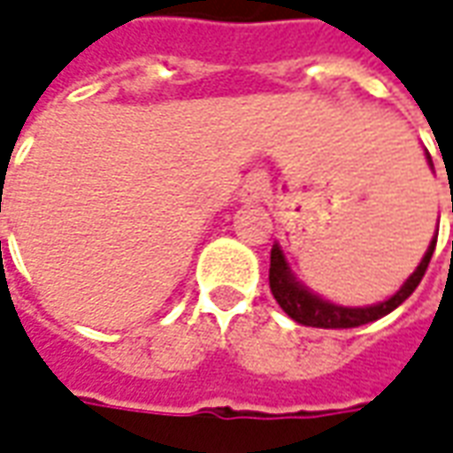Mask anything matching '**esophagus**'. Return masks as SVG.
<instances>
[{
	"mask_svg": "<svg viewBox=\"0 0 453 453\" xmlns=\"http://www.w3.org/2000/svg\"><path fill=\"white\" fill-rule=\"evenodd\" d=\"M270 190V180H267L265 173H250L245 180H242V188H240V198L245 203H257L263 201Z\"/></svg>",
	"mask_w": 453,
	"mask_h": 453,
	"instance_id": "1",
	"label": "esophagus"
}]
</instances>
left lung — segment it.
<instances>
[{
    "mask_svg": "<svg viewBox=\"0 0 453 453\" xmlns=\"http://www.w3.org/2000/svg\"><path fill=\"white\" fill-rule=\"evenodd\" d=\"M429 158V165L434 168L432 156L426 153ZM439 235V233H436ZM436 235L429 242V248L421 257L419 267L411 273L407 278V282L399 288V290L384 300V303L369 304V307H342V304H334L330 300H322L319 295L310 292L304 288L303 282H297L295 275H292L290 265L285 260V252L280 250V245L275 242L273 245V252H270V290H273V297L278 300V304L288 312V315L300 322L304 327H322V330H349V327H359V325H367V322H374L380 317L389 315L392 310H396L399 304L407 300L411 292L417 290V285L424 278L426 267H429V260H432L434 248H436Z\"/></svg>",
    "mask_w": 453,
    "mask_h": 453,
    "instance_id": "8db88e82",
    "label": "left lung"
}]
</instances>
